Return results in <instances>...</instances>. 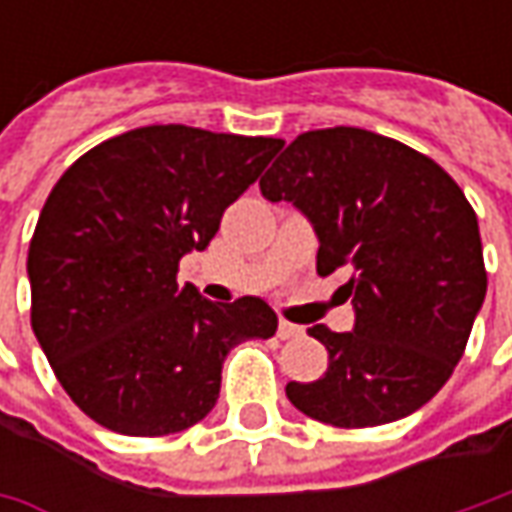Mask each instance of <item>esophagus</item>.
Returning <instances> with one entry per match:
<instances>
[{
    "instance_id": "obj_1",
    "label": "esophagus",
    "mask_w": 512,
    "mask_h": 512,
    "mask_svg": "<svg viewBox=\"0 0 512 512\" xmlns=\"http://www.w3.org/2000/svg\"><path fill=\"white\" fill-rule=\"evenodd\" d=\"M276 333H279V339H296V336H302V327L290 325V322H285V319H282Z\"/></svg>"
}]
</instances>
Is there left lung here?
<instances>
[{
	"instance_id": "obj_1",
	"label": "left lung",
	"mask_w": 512,
	"mask_h": 512,
	"mask_svg": "<svg viewBox=\"0 0 512 512\" xmlns=\"http://www.w3.org/2000/svg\"><path fill=\"white\" fill-rule=\"evenodd\" d=\"M316 230V270H344L350 333L313 325L327 347L316 382H290L296 410L333 427L416 413L459 364L484 305L482 236L470 202L433 159L362 128L307 130L262 176Z\"/></svg>"
}]
</instances>
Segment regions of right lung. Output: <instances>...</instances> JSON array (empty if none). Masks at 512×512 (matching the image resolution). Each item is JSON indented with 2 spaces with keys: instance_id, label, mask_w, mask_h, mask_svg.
Listing matches in <instances>:
<instances>
[{
  "instance_id": "add662e5",
  "label": "right lung",
  "mask_w": 512,
  "mask_h": 512,
  "mask_svg": "<svg viewBox=\"0 0 512 512\" xmlns=\"http://www.w3.org/2000/svg\"><path fill=\"white\" fill-rule=\"evenodd\" d=\"M282 145L150 125L88 150L50 190L28 250L30 325L93 422L122 436L187 430L219 399L227 353L276 333L265 299L210 302L176 273Z\"/></svg>"
}]
</instances>
